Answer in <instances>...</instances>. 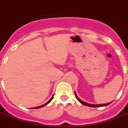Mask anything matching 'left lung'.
Segmentation results:
<instances>
[{
    "mask_svg": "<svg viewBox=\"0 0 128 128\" xmlns=\"http://www.w3.org/2000/svg\"><path fill=\"white\" fill-rule=\"evenodd\" d=\"M75 95L76 96V98L78 99L79 102H80L82 104L84 105V106H89V107H93V108H97V107H102V106H108V105H109L110 104H111V102L110 103H108V104H99V105H94V104H88V103H86V102H83V101H82L79 97L78 96V95L76 94L75 92Z\"/></svg>",
    "mask_w": 128,
    "mask_h": 128,
    "instance_id": "left-lung-1",
    "label": "left lung"
}]
</instances>
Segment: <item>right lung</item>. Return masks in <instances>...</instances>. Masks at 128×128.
Instances as JSON below:
<instances>
[{
  "label": "right lung",
  "instance_id": "right-lung-1",
  "mask_svg": "<svg viewBox=\"0 0 128 128\" xmlns=\"http://www.w3.org/2000/svg\"><path fill=\"white\" fill-rule=\"evenodd\" d=\"M53 96H52V97H51V98H50V100H49V101H48V102H46V104H45L42 105V106H38V107L34 108H40L44 107V106H46V105H47L48 104H49V103H50V101H51V100H52V99H53Z\"/></svg>",
  "mask_w": 128,
  "mask_h": 128
}]
</instances>
